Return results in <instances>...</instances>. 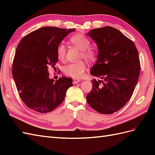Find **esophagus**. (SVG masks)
Listing matches in <instances>:
<instances>
[{
  "mask_svg": "<svg viewBox=\"0 0 155 155\" xmlns=\"http://www.w3.org/2000/svg\"><path fill=\"white\" fill-rule=\"evenodd\" d=\"M81 80L79 79H77V78H73V83L74 84H76L78 82L80 81Z\"/></svg>",
  "mask_w": 155,
  "mask_h": 155,
  "instance_id": "obj_1",
  "label": "esophagus"
}]
</instances>
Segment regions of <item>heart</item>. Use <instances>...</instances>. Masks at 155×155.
<instances>
[{"label": "heart", "mask_w": 155, "mask_h": 155, "mask_svg": "<svg viewBox=\"0 0 155 155\" xmlns=\"http://www.w3.org/2000/svg\"><path fill=\"white\" fill-rule=\"evenodd\" d=\"M70 41L74 46L81 50L79 57L83 58L89 63H93L97 58V51L91 46V41L87 36L82 34H77L72 35L70 38ZM67 48L63 43L58 45L56 49V54L59 60L63 61L65 59ZM87 68L86 63L81 61L78 63H70L64 68V73L68 76L74 78H81Z\"/></svg>", "instance_id": "heart-1"}]
</instances>
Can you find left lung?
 Returning a JSON list of instances; mask_svg holds the SVG:
<instances>
[{
  "label": "left lung",
  "instance_id": "left-lung-1",
  "mask_svg": "<svg viewBox=\"0 0 155 155\" xmlns=\"http://www.w3.org/2000/svg\"><path fill=\"white\" fill-rule=\"evenodd\" d=\"M87 34L98 48L97 61L91 70L92 88L87 101L101 114H110L124 107L132 96L140 72L135 45L111 26L91 30Z\"/></svg>",
  "mask_w": 155,
  "mask_h": 155
}]
</instances>
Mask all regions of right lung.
<instances>
[{
	"mask_svg": "<svg viewBox=\"0 0 155 155\" xmlns=\"http://www.w3.org/2000/svg\"><path fill=\"white\" fill-rule=\"evenodd\" d=\"M57 27H43L25 35L18 43L12 74L21 100L30 109L41 113L54 110L64 100L72 79L63 76L50 79L48 68L57 63L56 49L69 33Z\"/></svg>",
	"mask_w": 155,
	"mask_h": 155,
	"instance_id": "add662e5",
	"label": "right lung"
}]
</instances>
